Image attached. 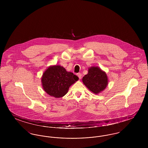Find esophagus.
<instances>
[{
    "instance_id": "1",
    "label": "esophagus",
    "mask_w": 148,
    "mask_h": 148,
    "mask_svg": "<svg viewBox=\"0 0 148 148\" xmlns=\"http://www.w3.org/2000/svg\"><path fill=\"white\" fill-rule=\"evenodd\" d=\"M77 77L79 78V79H80L82 78V74L80 73H77Z\"/></svg>"
}]
</instances>
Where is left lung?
<instances>
[{
  "mask_svg": "<svg viewBox=\"0 0 148 148\" xmlns=\"http://www.w3.org/2000/svg\"><path fill=\"white\" fill-rule=\"evenodd\" d=\"M83 84L95 94L103 92L108 85V77L104 71L97 66H92L88 69V73L82 79Z\"/></svg>",
  "mask_w": 148,
  "mask_h": 148,
  "instance_id": "obj_1",
  "label": "left lung"
}]
</instances>
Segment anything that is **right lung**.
I'll use <instances>...</instances> for the list:
<instances>
[{
    "label": "right lung",
    "mask_w": 148,
    "mask_h": 148,
    "mask_svg": "<svg viewBox=\"0 0 148 148\" xmlns=\"http://www.w3.org/2000/svg\"><path fill=\"white\" fill-rule=\"evenodd\" d=\"M79 77L60 65L49 66L42 74L41 82L44 90L56 98L64 97L69 87L78 80Z\"/></svg>",
    "instance_id": "obj_1"
}]
</instances>
